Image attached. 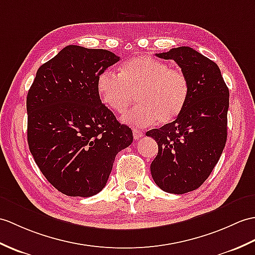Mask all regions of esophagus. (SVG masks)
I'll return each instance as SVG.
<instances>
[{
	"label": "esophagus",
	"instance_id": "esophagus-1",
	"mask_svg": "<svg viewBox=\"0 0 255 255\" xmlns=\"http://www.w3.org/2000/svg\"><path fill=\"white\" fill-rule=\"evenodd\" d=\"M132 134H133L134 140H138L139 138L143 137V132H142V130H140L139 128H133L132 129Z\"/></svg>",
	"mask_w": 255,
	"mask_h": 255
}]
</instances>
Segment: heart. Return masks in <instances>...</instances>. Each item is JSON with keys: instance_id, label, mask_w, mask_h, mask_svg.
<instances>
[{"instance_id": "obj_1", "label": "heart", "mask_w": 255, "mask_h": 255, "mask_svg": "<svg viewBox=\"0 0 255 255\" xmlns=\"http://www.w3.org/2000/svg\"><path fill=\"white\" fill-rule=\"evenodd\" d=\"M98 94L105 106L122 114L137 94L139 105L123 116L130 125L168 124L179 116L190 93L187 75L167 63L140 55L124 63L120 74L104 70L97 80Z\"/></svg>"}]
</instances>
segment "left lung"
Instances as JSON below:
<instances>
[{
	"label": "left lung",
	"mask_w": 255,
	"mask_h": 255,
	"mask_svg": "<svg viewBox=\"0 0 255 255\" xmlns=\"http://www.w3.org/2000/svg\"><path fill=\"white\" fill-rule=\"evenodd\" d=\"M174 60L188 77L190 93L173 123L152 129L146 135L157 142L151 163L152 178L168 193L182 194L208 179L227 140L229 90L217 64L189 46L155 54Z\"/></svg>",
	"instance_id": "1"
}]
</instances>
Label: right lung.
Masks as SVG:
<instances>
[{
    "mask_svg": "<svg viewBox=\"0 0 255 255\" xmlns=\"http://www.w3.org/2000/svg\"><path fill=\"white\" fill-rule=\"evenodd\" d=\"M120 61L103 49L67 45L41 65L27 96L29 150L58 191L88 198L105 187L131 129L102 104L97 80Z\"/></svg>",
    "mask_w": 255,
    "mask_h": 255,
    "instance_id": "right-lung-1",
    "label": "right lung"
}]
</instances>
